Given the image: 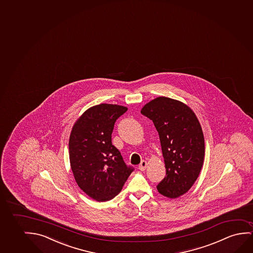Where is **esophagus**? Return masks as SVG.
I'll return each mask as SVG.
<instances>
[{"label":"esophagus","instance_id":"34e87169","mask_svg":"<svg viewBox=\"0 0 253 253\" xmlns=\"http://www.w3.org/2000/svg\"><path fill=\"white\" fill-rule=\"evenodd\" d=\"M146 167H147V162H146V160H142V161L140 162V164H139V169L140 171H145Z\"/></svg>","mask_w":253,"mask_h":253}]
</instances>
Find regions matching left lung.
Wrapping results in <instances>:
<instances>
[{"mask_svg": "<svg viewBox=\"0 0 253 253\" xmlns=\"http://www.w3.org/2000/svg\"><path fill=\"white\" fill-rule=\"evenodd\" d=\"M140 113L153 121L160 135L167 173L157 190L177 199L188 192L203 167L205 139L200 121L186 104L165 96L146 103Z\"/></svg>", "mask_w": 253, "mask_h": 253, "instance_id": "1", "label": "left lung"}]
</instances>
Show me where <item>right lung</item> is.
<instances>
[{
	"label": "right lung",
	"mask_w": 253,
	"mask_h": 253,
	"mask_svg": "<svg viewBox=\"0 0 253 253\" xmlns=\"http://www.w3.org/2000/svg\"><path fill=\"white\" fill-rule=\"evenodd\" d=\"M127 107L100 104L77 119L69 137V160L79 187L93 200L105 202L121 192L132 173L120 151L112 144L118 118Z\"/></svg>",
	"instance_id": "right-lung-1"
}]
</instances>
